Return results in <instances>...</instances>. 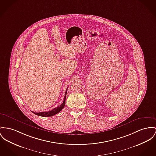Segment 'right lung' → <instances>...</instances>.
Segmentation results:
<instances>
[{"label":"right lung","mask_w":156,"mask_h":156,"mask_svg":"<svg viewBox=\"0 0 156 156\" xmlns=\"http://www.w3.org/2000/svg\"><path fill=\"white\" fill-rule=\"evenodd\" d=\"M67 92V88L66 90V93L64 95V101L62 104H61L60 106H57V108H54L52 110L50 111H48V112H34L33 111H32V112H33L34 114L38 115V116H51L54 115L58 114V112H60L62 109L64 108L65 104H66V94Z\"/></svg>","instance_id":"add662e5"}]
</instances>
